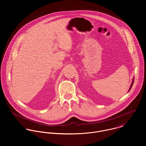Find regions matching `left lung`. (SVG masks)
Masks as SVG:
<instances>
[{"instance_id":"obj_1","label":"left lung","mask_w":146,"mask_h":146,"mask_svg":"<svg viewBox=\"0 0 146 146\" xmlns=\"http://www.w3.org/2000/svg\"><path fill=\"white\" fill-rule=\"evenodd\" d=\"M134 79L135 78H133V82H132V84H131V87H130V88H129V89L128 90V92L131 89V88H132V86H133V83H134Z\"/></svg>"}]
</instances>
